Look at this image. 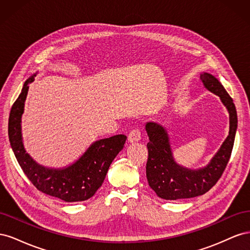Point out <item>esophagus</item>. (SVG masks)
I'll return each instance as SVG.
<instances>
[{
    "instance_id": "34e87169",
    "label": "esophagus",
    "mask_w": 250,
    "mask_h": 250,
    "mask_svg": "<svg viewBox=\"0 0 250 250\" xmlns=\"http://www.w3.org/2000/svg\"><path fill=\"white\" fill-rule=\"evenodd\" d=\"M141 140V130L140 129H132L129 134H128V142L135 143Z\"/></svg>"
}]
</instances>
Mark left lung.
Here are the masks:
<instances>
[{"label": "left lung", "instance_id": "obj_1", "mask_svg": "<svg viewBox=\"0 0 250 250\" xmlns=\"http://www.w3.org/2000/svg\"><path fill=\"white\" fill-rule=\"evenodd\" d=\"M200 80L209 92L220 97L229 113V133L215 156L206 167L191 170L178 165L173 158L167 129L161 124L148 122L149 137L146 176L150 188L166 200L193 198L206 194L220 179L228 166L238 127L236 106L223 85L213 75L203 73Z\"/></svg>", "mask_w": 250, "mask_h": 250}]
</instances>
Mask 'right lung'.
<instances>
[{"label": "right lung", "instance_id": "1", "mask_svg": "<svg viewBox=\"0 0 250 250\" xmlns=\"http://www.w3.org/2000/svg\"><path fill=\"white\" fill-rule=\"evenodd\" d=\"M34 76L36 74L25 81L10 110L8 135L13 153L21 170L39 191L65 202L87 200L102 186L110 164L124 147L126 135L118 134L96 141L78 161L69 167L53 169L39 165L26 152L22 145L21 127V119L29 89L28 84L34 80Z\"/></svg>", "mask_w": 250, "mask_h": 250}]
</instances>
